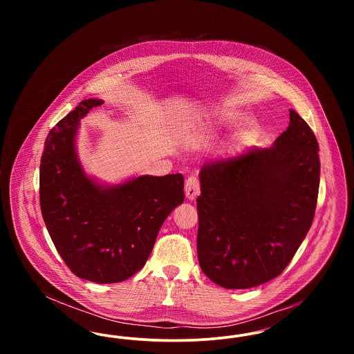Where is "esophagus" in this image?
<instances>
[{"label": "esophagus", "instance_id": "esophagus-1", "mask_svg": "<svg viewBox=\"0 0 354 354\" xmlns=\"http://www.w3.org/2000/svg\"><path fill=\"white\" fill-rule=\"evenodd\" d=\"M185 198L191 202L196 201V198L201 194V185H199V179L195 176H191L185 180Z\"/></svg>", "mask_w": 354, "mask_h": 354}]
</instances>
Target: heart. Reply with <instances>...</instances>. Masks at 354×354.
<instances>
[{"instance_id": "b5f03b06", "label": "heart", "mask_w": 354, "mask_h": 354, "mask_svg": "<svg viewBox=\"0 0 354 354\" xmlns=\"http://www.w3.org/2000/svg\"><path fill=\"white\" fill-rule=\"evenodd\" d=\"M244 114L227 107H218L209 110L199 115L196 120H194L191 126V131L195 133H212L220 129L235 126L240 120H243ZM260 134V124L254 118H248L241 123V126L232 135L231 147L232 149H241L245 146L252 145L256 138Z\"/></svg>"}]
</instances>
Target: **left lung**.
Returning <instances> with one entry per match:
<instances>
[{
  "instance_id": "left-lung-1",
  "label": "left lung",
  "mask_w": 354,
  "mask_h": 354,
  "mask_svg": "<svg viewBox=\"0 0 354 354\" xmlns=\"http://www.w3.org/2000/svg\"><path fill=\"white\" fill-rule=\"evenodd\" d=\"M270 149L211 160L199 172L198 259L204 274L227 289L277 277L315 216L319 143L295 110Z\"/></svg>"
}]
</instances>
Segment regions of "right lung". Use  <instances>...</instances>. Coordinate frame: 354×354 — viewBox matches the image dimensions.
<instances>
[{"label":"right lung","instance_id":"obj_1","mask_svg":"<svg viewBox=\"0 0 354 354\" xmlns=\"http://www.w3.org/2000/svg\"><path fill=\"white\" fill-rule=\"evenodd\" d=\"M102 100H84L46 140L39 203L51 240L70 270L98 284L120 283L143 268L158 232L185 201L182 174L136 175L117 185L84 171L77 139L81 120Z\"/></svg>","mask_w":354,"mask_h":354}]
</instances>
